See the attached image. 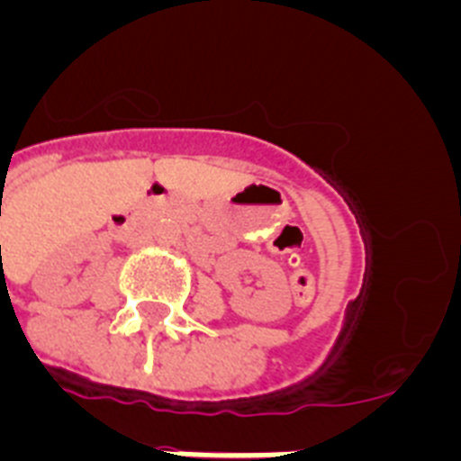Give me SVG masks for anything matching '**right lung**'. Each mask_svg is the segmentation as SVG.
<instances>
[{
	"label": "right lung",
	"instance_id": "add662e5",
	"mask_svg": "<svg viewBox=\"0 0 461 461\" xmlns=\"http://www.w3.org/2000/svg\"><path fill=\"white\" fill-rule=\"evenodd\" d=\"M0 249H2V247H0Z\"/></svg>",
	"mask_w": 461,
	"mask_h": 461
}]
</instances>
